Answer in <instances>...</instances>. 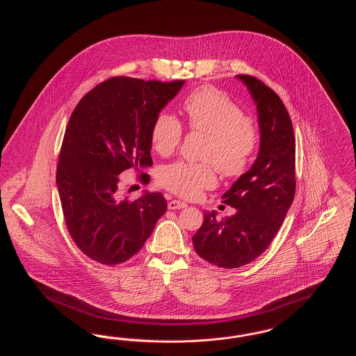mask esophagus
Instances as JSON below:
<instances>
[{"label": "esophagus", "instance_id": "obj_1", "mask_svg": "<svg viewBox=\"0 0 356 356\" xmlns=\"http://www.w3.org/2000/svg\"><path fill=\"white\" fill-rule=\"evenodd\" d=\"M186 204L184 202H180V200H172L168 203V208L170 209H180V208H186Z\"/></svg>", "mask_w": 356, "mask_h": 356}]
</instances>
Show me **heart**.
I'll return each instance as SVG.
<instances>
[{
    "label": "heart",
    "instance_id": "1",
    "mask_svg": "<svg viewBox=\"0 0 356 356\" xmlns=\"http://www.w3.org/2000/svg\"><path fill=\"white\" fill-rule=\"evenodd\" d=\"M184 112L192 129L209 136L203 151L208 160L165 165L159 173V181L177 196L195 200L216 184L215 165L225 177H237L247 170L257 147V132L236 102L211 86L191 93ZM181 137L180 120L167 111L160 112L152 125L153 148L168 156L177 149Z\"/></svg>",
    "mask_w": 356,
    "mask_h": 356
}]
</instances>
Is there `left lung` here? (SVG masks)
Instances as JSON below:
<instances>
[{
    "mask_svg": "<svg viewBox=\"0 0 356 356\" xmlns=\"http://www.w3.org/2000/svg\"><path fill=\"white\" fill-rule=\"evenodd\" d=\"M257 109L260 148L252 167L222 195L236 212L222 220L204 213L192 237L195 251L221 268H238L263 254L276 236L295 196V136L280 97L260 80L237 74Z\"/></svg>",
    "mask_w": 356,
    "mask_h": 356,
    "instance_id": "left-lung-1",
    "label": "left lung"
}]
</instances>
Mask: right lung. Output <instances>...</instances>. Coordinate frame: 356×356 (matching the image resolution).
Wrapping results in <instances>:
<instances>
[{
	"label": "right lung",
	"mask_w": 356,
	"mask_h": 356,
	"mask_svg": "<svg viewBox=\"0 0 356 356\" xmlns=\"http://www.w3.org/2000/svg\"><path fill=\"white\" fill-rule=\"evenodd\" d=\"M186 81L113 77L77 104L64 136L56 183L69 234L88 257L124 263L151 236L167 202L160 192L122 199L120 173L152 167V125ZM147 184L149 175L141 173Z\"/></svg>",
	"instance_id": "obj_1"
}]
</instances>
